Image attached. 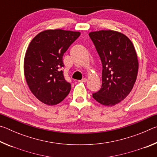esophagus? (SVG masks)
Listing matches in <instances>:
<instances>
[{"label":"esophagus","instance_id":"34e87169","mask_svg":"<svg viewBox=\"0 0 157 157\" xmlns=\"http://www.w3.org/2000/svg\"><path fill=\"white\" fill-rule=\"evenodd\" d=\"M86 81H87L86 78H83L82 79V80H79L78 82H86Z\"/></svg>","mask_w":157,"mask_h":157}]
</instances>
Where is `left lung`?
<instances>
[{"label": "left lung", "instance_id": "obj_1", "mask_svg": "<svg viewBox=\"0 0 157 157\" xmlns=\"http://www.w3.org/2000/svg\"><path fill=\"white\" fill-rule=\"evenodd\" d=\"M89 35L102 64V87L93 98L101 105L112 107L129 95L136 80V51L131 40L119 32L102 30Z\"/></svg>", "mask_w": 157, "mask_h": 157}]
</instances>
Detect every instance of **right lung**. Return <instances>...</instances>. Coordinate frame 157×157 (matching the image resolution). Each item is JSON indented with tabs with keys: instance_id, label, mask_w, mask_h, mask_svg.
Listing matches in <instances>:
<instances>
[{
	"instance_id": "add662e5",
	"label": "right lung",
	"mask_w": 157,
	"mask_h": 157,
	"mask_svg": "<svg viewBox=\"0 0 157 157\" xmlns=\"http://www.w3.org/2000/svg\"><path fill=\"white\" fill-rule=\"evenodd\" d=\"M79 35V32L46 30L29 44L23 63L25 80L33 94L44 104H59L70 92L71 84L61 71L62 57Z\"/></svg>"
}]
</instances>
